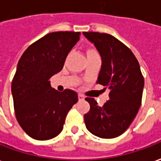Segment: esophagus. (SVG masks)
<instances>
[{"mask_svg": "<svg viewBox=\"0 0 161 161\" xmlns=\"http://www.w3.org/2000/svg\"><path fill=\"white\" fill-rule=\"evenodd\" d=\"M78 100L81 101V100H84V97L82 96L81 94H78Z\"/></svg>", "mask_w": 161, "mask_h": 161, "instance_id": "obj_1", "label": "esophagus"}]
</instances>
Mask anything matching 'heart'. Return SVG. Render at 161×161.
<instances>
[{"instance_id": "b5f03b06", "label": "heart", "mask_w": 161, "mask_h": 161, "mask_svg": "<svg viewBox=\"0 0 161 161\" xmlns=\"http://www.w3.org/2000/svg\"><path fill=\"white\" fill-rule=\"evenodd\" d=\"M96 55H98V53L95 49L90 48V49H87V57H93V56H96Z\"/></svg>"}]
</instances>
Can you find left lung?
I'll return each instance as SVG.
<instances>
[{"label": "left lung", "instance_id": "8db88e82", "mask_svg": "<svg viewBox=\"0 0 161 161\" xmlns=\"http://www.w3.org/2000/svg\"><path fill=\"white\" fill-rule=\"evenodd\" d=\"M94 43L102 58L97 84L110 90L103 106L93 97H86L90 111L84 114L86 128L102 139L121 135L135 119L141 104L144 77L134 54L122 42L112 35L84 32Z\"/></svg>", "mask_w": 161, "mask_h": 161}]
</instances>
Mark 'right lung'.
Here are the masks:
<instances>
[{
	"label": "right lung",
	"mask_w": 161,
	"mask_h": 161,
	"mask_svg": "<svg viewBox=\"0 0 161 161\" xmlns=\"http://www.w3.org/2000/svg\"><path fill=\"white\" fill-rule=\"evenodd\" d=\"M79 36L80 32L74 31L47 34L29 46L18 62L11 85L14 114L22 130L33 139L57 137L78 100L77 92L69 89L57 92L49 80L61 71Z\"/></svg>",
	"instance_id": "1"
}]
</instances>
